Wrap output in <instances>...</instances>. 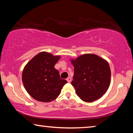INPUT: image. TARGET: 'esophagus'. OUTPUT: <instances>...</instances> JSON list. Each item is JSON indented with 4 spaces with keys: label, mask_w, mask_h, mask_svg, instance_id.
Returning a JSON list of instances; mask_svg holds the SVG:
<instances>
[{
    "label": "esophagus",
    "mask_w": 133,
    "mask_h": 133,
    "mask_svg": "<svg viewBox=\"0 0 133 133\" xmlns=\"http://www.w3.org/2000/svg\"><path fill=\"white\" fill-rule=\"evenodd\" d=\"M66 80H67V82H68V83H70V82H71V77H70L67 78Z\"/></svg>",
    "instance_id": "esophagus-1"
}]
</instances>
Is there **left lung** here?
Masks as SVG:
<instances>
[{"mask_svg":"<svg viewBox=\"0 0 133 133\" xmlns=\"http://www.w3.org/2000/svg\"><path fill=\"white\" fill-rule=\"evenodd\" d=\"M71 63L74 66L71 84L77 95L85 102H93L102 97L111 80V70L106 60L89 53L71 58Z\"/></svg>","mask_w":133,"mask_h":133,"instance_id":"left-lung-1","label":"left lung"}]
</instances>
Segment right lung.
<instances>
[{"instance_id": "right-lung-1", "label": "right lung", "mask_w": 133, "mask_h": 133, "mask_svg": "<svg viewBox=\"0 0 133 133\" xmlns=\"http://www.w3.org/2000/svg\"><path fill=\"white\" fill-rule=\"evenodd\" d=\"M60 58L59 56L42 51L24 66L22 82L27 92L35 100L45 103L52 102L67 83L60 78L59 72L55 68Z\"/></svg>"}]
</instances>
